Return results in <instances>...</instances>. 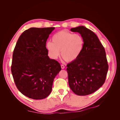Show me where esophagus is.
Returning <instances> with one entry per match:
<instances>
[{
  "mask_svg": "<svg viewBox=\"0 0 120 120\" xmlns=\"http://www.w3.org/2000/svg\"><path fill=\"white\" fill-rule=\"evenodd\" d=\"M61 68H62V69H64V68H65V67H64V65H63V64H61Z\"/></svg>",
  "mask_w": 120,
  "mask_h": 120,
  "instance_id": "34e87169",
  "label": "esophagus"
}]
</instances>
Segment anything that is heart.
Listing matches in <instances>:
<instances>
[{
    "label": "heart",
    "instance_id": "b5f03b06",
    "mask_svg": "<svg viewBox=\"0 0 120 120\" xmlns=\"http://www.w3.org/2000/svg\"><path fill=\"white\" fill-rule=\"evenodd\" d=\"M85 45V41L79 34H74L66 30H61L54 34L52 42L46 43V48L50 56L56 59L60 54L67 62H72L81 54Z\"/></svg>",
    "mask_w": 120,
    "mask_h": 120
}]
</instances>
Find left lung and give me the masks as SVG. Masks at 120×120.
Here are the masks:
<instances>
[{
  "label": "left lung",
  "instance_id": "left-lung-1",
  "mask_svg": "<svg viewBox=\"0 0 120 120\" xmlns=\"http://www.w3.org/2000/svg\"><path fill=\"white\" fill-rule=\"evenodd\" d=\"M71 30L81 34L85 45L78 59L67 64L69 86L76 95H88L106 80L109 68L106 52L97 35L89 29L79 26Z\"/></svg>",
  "mask_w": 120,
  "mask_h": 120
}]
</instances>
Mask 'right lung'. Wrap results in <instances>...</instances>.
Returning <instances> with one entry per match:
<instances>
[{
  "label": "right lung",
  "mask_w": 120,
  "mask_h": 120,
  "mask_svg": "<svg viewBox=\"0 0 120 120\" xmlns=\"http://www.w3.org/2000/svg\"><path fill=\"white\" fill-rule=\"evenodd\" d=\"M54 27H31L21 34L14 49L11 73L23 95L43 99L52 92L54 78L61 70L57 61L50 59L46 42Z\"/></svg>",
  "instance_id": "add662e5"
}]
</instances>
